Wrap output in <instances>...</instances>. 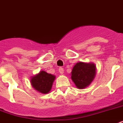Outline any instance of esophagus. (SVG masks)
I'll list each match as a JSON object with an SVG mask.
<instances>
[{
    "instance_id": "34e87169",
    "label": "esophagus",
    "mask_w": 123,
    "mask_h": 123,
    "mask_svg": "<svg viewBox=\"0 0 123 123\" xmlns=\"http://www.w3.org/2000/svg\"><path fill=\"white\" fill-rule=\"evenodd\" d=\"M59 73L61 74H62L64 73V69L61 67H60L59 69Z\"/></svg>"
}]
</instances>
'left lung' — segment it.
<instances>
[{
    "mask_svg": "<svg viewBox=\"0 0 123 123\" xmlns=\"http://www.w3.org/2000/svg\"><path fill=\"white\" fill-rule=\"evenodd\" d=\"M95 70L96 67L94 64L80 62L74 66L71 77L78 88H84L93 80L96 72Z\"/></svg>",
    "mask_w": 123,
    "mask_h": 123,
    "instance_id": "1",
    "label": "left lung"
}]
</instances>
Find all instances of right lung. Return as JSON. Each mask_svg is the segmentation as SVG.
Listing matches in <instances>:
<instances>
[{
    "label": "right lung",
    "mask_w": 123,
    "mask_h": 123,
    "mask_svg": "<svg viewBox=\"0 0 123 123\" xmlns=\"http://www.w3.org/2000/svg\"><path fill=\"white\" fill-rule=\"evenodd\" d=\"M55 79L54 75L41 71L39 74L31 79V83L36 90L42 93H47L51 90Z\"/></svg>",
    "instance_id": "obj_1"
}]
</instances>
